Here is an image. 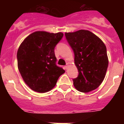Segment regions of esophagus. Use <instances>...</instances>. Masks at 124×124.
Returning <instances> with one entry per match:
<instances>
[{
	"mask_svg": "<svg viewBox=\"0 0 124 124\" xmlns=\"http://www.w3.org/2000/svg\"><path fill=\"white\" fill-rule=\"evenodd\" d=\"M68 66H69L67 64V65L64 66V69H65V70H67V69L68 68Z\"/></svg>",
	"mask_w": 124,
	"mask_h": 124,
	"instance_id": "1",
	"label": "esophagus"
}]
</instances>
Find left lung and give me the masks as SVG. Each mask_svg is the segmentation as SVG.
<instances>
[{
  "mask_svg": "<svg viewBox=\"0 0 124 124\" xmlns=\"http://www.w3.org/2000/svg\"><path fill=\"white\" fill-rule=\"evenodd\" d=\"M74 53V63L79 74L73 79L75 88L89 93L99 87L107 71L109 60L106 46L98 37L88 30L65 33Z\"/></svg>",
  "mask_w": 124,
  "mask_h": 124,
  "instance_id": "1",
  "label": "left lung"
}]
</instances>
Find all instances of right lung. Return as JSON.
<instances>
[{"label": "right lung", "mask_w": 124, "mask_h": 124, "mask_svg": "<svg viewBox=\"0 0 124 124\" xmlns=\"http://www.w3.org/2000/svg\"><path fill=\"white\" fill-rule=\"evenodd\" d=\"M61 32L38 31L23 41L17 51L18 68L25 83L37 93L52 89L65 72L56 64L54 48L63 38Z\"/></svg>", "instance_id": "1"}]
</instances>
